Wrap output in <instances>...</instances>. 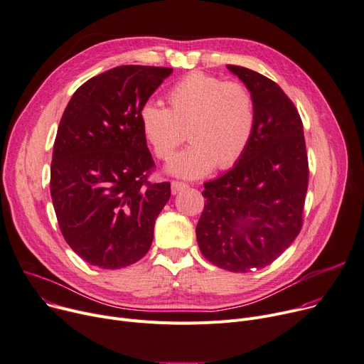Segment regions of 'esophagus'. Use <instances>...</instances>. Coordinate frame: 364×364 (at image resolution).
Instances as JSON below:
<instances>
[{
  "label": "esophagus",
  "mask_w": 364,
  "mask_h": 364,
  "mask_svg": "<svg viewBox=\"0 0 364 364\" xmlns=\"http://www.w3.org/2000/svg\"><path fill=\"white\" fill-rule=\"evenodd\" d=\"M187 187H188V184H186L183 181H173L171 183V193H173V195H177V193L186 190Z\"/></svg>",
  "instance_id": "34e87169"
}]
</instances>
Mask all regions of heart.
<instances>
[{
	"instance_id": "heart-1",
	"label": "heart",
	"mask_w": 364,
	"mask_h": 364,
	"mask_svg": "<svg viewBox=\"0 0 364 364\" xmlns=\"http://www.w3.org/2000/svg\"><path fill=\"white\" fill-rule=\"evenodd\" d=\"M166 101L168 108L152 101L143 104L139 123L158 159L171 158L186 136L191 141L169 162L171 174L198 178L215 165L228 169L247 151L256 126V104L245 85L193 71L173 85Z\"/></svg>"
}]
</instances>
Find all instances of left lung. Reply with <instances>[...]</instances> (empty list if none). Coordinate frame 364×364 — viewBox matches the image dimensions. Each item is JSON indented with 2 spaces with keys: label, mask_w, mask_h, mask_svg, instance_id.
<instances>
[{
  "label": "left lung",
  "mask_w": 364,
  "mask_h": 364,
  "mask_svg": "<svg viewBox=\"0 0 364 364\" xmlns=\"http://www.w3.org/2000/svg\"><path fill=\"white\" fill-rule=\"evenodd\" d=\"M227 68L252 92L256 126L241 159L203 184L196 237L210 263L243 274L271 264L299 235L309 162L301 118L284 90L250 68Z\"/></svg>",
  "instance_id": "1"
}]
</instances>
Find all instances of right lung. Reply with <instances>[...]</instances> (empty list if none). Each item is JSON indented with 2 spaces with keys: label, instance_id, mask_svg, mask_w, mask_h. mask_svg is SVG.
Instances as JSON below:
<instances>
[{
  "label": "right lung",
  "instance_id": "add662e5",
  "mask_svg": "<svg viewBox=\"0 0 364 364\" xmlns=\"http://www.w3.org/2000/svg\"><path fill=\"white\" fill-rule=\"evenodd\" d=\"M173 73L119 65L83 83L61 117L51 162V198L67 245L102 269L126 268L151 249L171 196L151 183L155 166L139 112Z\"/></svg>",
  "mask_w": 364,
  "mask_h": 364
}]
</instances>
